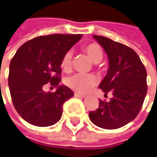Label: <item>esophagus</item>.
Returning <instances> with one entry per match:
<instances>
[{
	"mask_svg": "<svg viewBox=\"0 0 157 157\" xmlns=\"http://www.w3.org/2000/svg\"><path fill=\"white\" fill-rule=\"evenodd\" d=\"M74 96H75V97H78V98H86V95L80 94V93H77V92L74 93Z\"/></svg>",
	"mask_w": 157,
	"mask_h": 157,
	"instance_id": "obj_1",
	"label": "esophagus"
}]
</instances>
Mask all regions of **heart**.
Returning <instances> with one entry per match:
<instances>
[{
    "label": "heart",
    "instance_id": "b5f03b06",
    "mask_svg": "<svg viewBox=\"0 0 157 157\" xmlns=\"http://www.w3.org/2000/svg\"><path fill=\"white\" fill-rule=\"evenodd\" d=\"M85 53L87 55L89 59L97 64L103 59L102 49L97 44H90L84 47ZM72 64V53L68 51L64 54L61 59V68L64 71H70ZM97 83V77L94 74H81L76 73L69 76L65 80V84L68 87L77 93H84L90 87L94 86Z\"/></svg>",
    "mask_w": 157,
    "mask_h": 157
}]
</instances>
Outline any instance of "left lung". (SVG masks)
<instances>
[{
    "mask_svg": "<svg viewBox=\"0 0 157 157\" xmlns=\"http://www.w3.org/2000/svg\"><path fill=\"white\" fill-rule=\"evenodd\" d=\"M108 56L109 68L98 87L112 93L110 101L99 100L98 108L89 113L94 125L115 129L134 120L147 93V72L140 57L130 47L103 36L93 35Z\"/></svg>",
    "mask_w": 157,
    "mask_h": 157,
    "instance_id": "left-lung-1",
    "label": "left lung"
}]
</instances>
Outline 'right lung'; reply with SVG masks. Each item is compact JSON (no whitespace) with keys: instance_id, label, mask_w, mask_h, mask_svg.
<instances>
[{"instance_id":"obj_1","label":"right lung","mask_w":157,"mask_h":157,"mask_svg":"<svg viewBox=\"0 0 157 157\" xmlns=\"http://www.w3.org/2000/svg\"><path fill=\"white\" fill-rule=\"evenodd\" d=\"M82 34H51L39 36L22 44L9 66L8 85L13 104L18 114L36 127L58 123L62 106L74 96L72 90L59 85L61 59ZM45 84L57 87L45 92Z\"/></svg>"}]
</instances>
